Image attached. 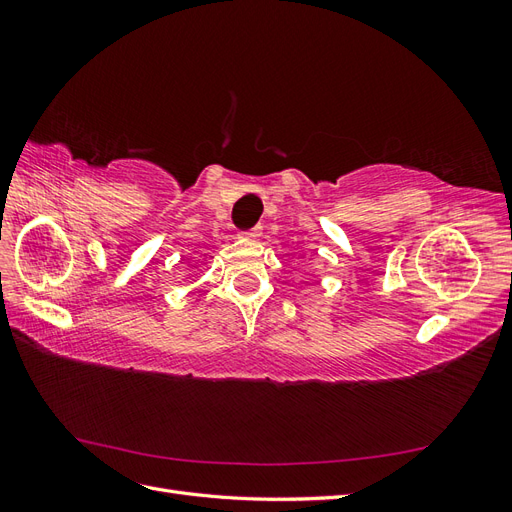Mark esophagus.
<instances>
[{"label": "esophagus", "instance_id": "esophagus-1", "mask_svg": "<svg viewBox=\"0 0 512 512\" xmlns=\"http://www.w3.org/2000/svg\"><path fill=\"white\" fill-rule=\"evenodd\" d=\"M260 235H262V228H260V226L241 232V237H243V239H247V241H256Z\"/></svg>", "mask_w": 512, "mask_h": 512}]
</instances>
